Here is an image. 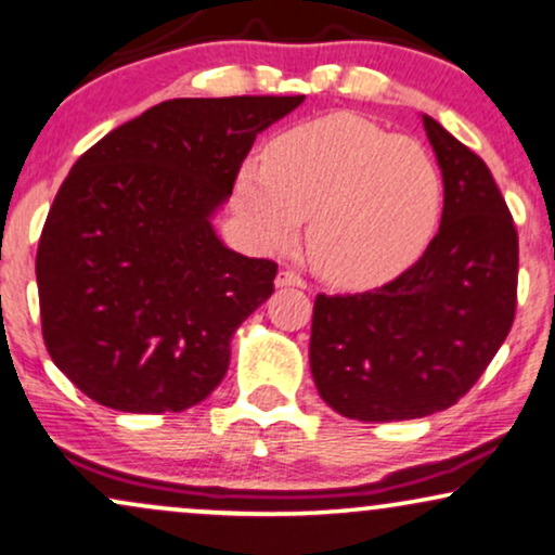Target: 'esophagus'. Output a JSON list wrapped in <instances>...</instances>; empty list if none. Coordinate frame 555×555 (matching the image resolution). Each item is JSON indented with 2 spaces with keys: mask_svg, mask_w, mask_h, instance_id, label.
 I'll use <instances>...</instances> for the list:
<instances>
[{
  "mask_svg": "<svg viewBox=\"0 0 555 555\" xmlns=\"http://www.w3.org/2000/svg\"><path fill=\"white\" fill-rule=\"evenodd\" d=\"M276 286H282V289H284V286H299V289H305L307 282L299 276V273H294V271H279L276 273Z\"/></svg>",
  "mask_w": 555,
  "mask_h": 555,
  "instance_id": "1",
  "label": "esophagus"
}]
</instances>
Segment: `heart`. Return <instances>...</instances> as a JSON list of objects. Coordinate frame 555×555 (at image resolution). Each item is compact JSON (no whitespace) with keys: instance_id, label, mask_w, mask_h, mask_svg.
Returning a JSON list of instances; mask_svg holds the SVG:
<instances>
[{"instance_id":"heart-1","label":"heart","mask_w":555,"mask_h":555,"mask_svg":"<svg viewBox=\"0 0 555 555\" xmlns=\"http://www.w3.org/2000/svg\"><path fill=\"white\" fill-rule=\"evenodd\" d=\"M235 207L261 245H289L310 217L314 269L333 284L369 289L425 254L443 212V179L415 138L335 112L284 130L263 164H245Z\"/></svg>"}]
</instances>
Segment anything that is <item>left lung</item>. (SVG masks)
Here are the masks:
<instances>
[{"instance_id": "obj_1", "label": "left lung", "mask_w": 555, "mask_h": 555, "mask_svg": "<svg viewBox=\"0 0 555 555\" xmlns=\"http://www.w3.org/2000/svg\"><path fill=\"white\" fill-rule=\"evenodd\" d=\"M440 173V230L395 282L318 294L310 369L320 397L361 423L427 417L479 382L517 307V230L487 164L423 115Z\"/></svg>"}]
</instances>
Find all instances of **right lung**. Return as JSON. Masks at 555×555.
<instances>
[{"instance_id":"obj_1","label":"right lung","mask_w":555,"mask_h":555,"mask_svg":"<svg viewBox=\"0 0 555 555\" xmlns=\"http://www.w3.org/2000/svg\"><path fill=\"white\" fill-rule=\"evenodd\" d=\"M305 96L168 100L91 145L40 235L43 340L55 366L120 412H181L225 376L230 338L276 263L230 250L212 215L256 135Z\"/></svg>"}]
</instances>
